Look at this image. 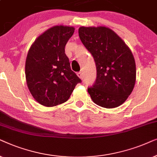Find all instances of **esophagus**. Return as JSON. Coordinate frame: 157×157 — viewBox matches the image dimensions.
<instances>
[{"label":"esophagus","instance_id":"esophagus-1","mask_svg":"<svg viewBox=\"0 0 157 157\" xmlns=\"http://www.w3.org/2000/svg\"><path fill=\"white\" fill-rule=\"evenodd\" d=\"M77 76H78L79 77H80V78L81 79V80H83V79H84V76H83V74H82V72H77Z\"/></svg>","mask_w":157,"mask_h":157}]
</instances>
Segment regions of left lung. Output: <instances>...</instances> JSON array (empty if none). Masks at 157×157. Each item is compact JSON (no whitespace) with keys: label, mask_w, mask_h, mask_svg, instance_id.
I'll return each mask as SVG.
<instances>
[{"label":"left lung","mask_w":157,"mask_h":157,"mask_svg":"<svg viewBox=\"0 0 157 157\" xmlns=\"http://www.w3.org/2000/svg\"><path fill=\"white\" fill-rule=\"evenodd\" d=\"M79 36L95 60L97 77L87 88L93 101L106 108L122 105L136 82L135 59L126 43L105 26H81Z\"/></svg>","instance_id":"8db88e82"}]
</instances>
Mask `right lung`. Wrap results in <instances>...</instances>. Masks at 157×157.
<instances>
[{"instance_id": "1", "label": "right lung", "mask_w": 157, "mask_h": 157, "mask_svg": "<svg viewBox=\"0 0 157 157\" xmlns=\"http://www.w3.org/2000/svg\"><path fill=\"white\" fill-rule=\"evenodd\" d=\"M72 26H55L41 34L27 54L25 75L28 88L41 105L52 107L66 102L81 80L71 70L64 47Z\"/></svg>"}]
</instances>
